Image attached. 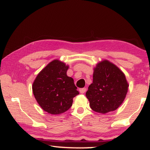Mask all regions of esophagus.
<instances>
[{"instance_id":"esophagus-1","label":"esophagus","mask_w":150,"mask_h":150,"mask_svg":"<svg viewBox=\"0 0 150 150\" xmlns=\"http://www.w3.org/2000/svg\"><path fill=\"white\" fill-rule=\"evenodd\" d=\"M79 91H80V92L81 93V94H84L86 91H87V89L86 88H81L79 89Z\"/></svg>"}]
</instances>
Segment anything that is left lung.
I'll return each mask as SVG.
<instances>
[{"instance_id":"obj_1","label":"left lung","mask_w":150,"mask_h":150,"mask_svg":"<svg viewBox=\"0 0 150 150\" xmlns=\"http://www.w3.org/2000/svg\"><path fill=\"white\" fill-rule=\"evenodd\" d=\"M125 74L108 60H103L94 68L93 82L86 97L93 111L104 113L116 110L123 104L128 89Z\"/></svg>"}]
</instances>
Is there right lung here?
Wrapping results in <instances>:
<instances>
[{
  "mask_svg": "<svg viewBox=\"0 0 150 150\" xmlns=\"http://www.w3.org/2000/svg\"><path fill=\"white\" fill-rule=\"evenodd\" d=\"M69 65L55 59L39 72L32 85V92L41 108L52 115L65 112L73 98L79 94L72 77L67 75Z\"/></svg>",
  "mask_w": 150,
  "mask_h": 150,
  "instance_id": "1",
  "label": "right lung"
}]
</instances>
